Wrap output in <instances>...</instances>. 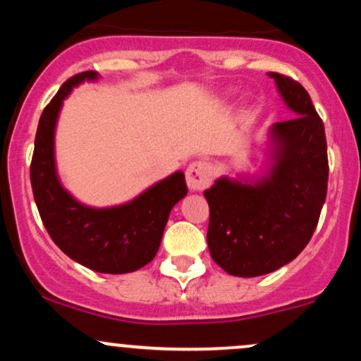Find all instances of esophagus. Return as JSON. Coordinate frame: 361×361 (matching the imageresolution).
<instances>
[{
  "instance_id": "34e87169",
  "label": "esophagus",
  "mask_w": 361,
  "mask_h": 361,
  "mask_svg": "<svg viewBox=\"0 0 361 361\" xmlns=\"http://www.w3.org/2000/svg\"><path fill=\"white\" fill-rule=\"evenodd\" d=\"M214 171L210 163L207 161H193L188 168H186V183L188 188L193 192H200L205 190L207 186L212 183Z\"/></svg>"
}]
</instances>
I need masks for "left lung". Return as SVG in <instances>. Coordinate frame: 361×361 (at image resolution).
I'll return each instance as SVG.
<instances>
[{
  "instance_id": "obj_1",
  "label": "left lung",
  "mask_w": 361,
  "mask_h": 361,
  "mask_svg": "<svg viewBox=\"0 0 361 361\" xmlns=\"http://www.w3.org/2000/svg\"><path fill=\"white\" fill-rule=\"evenodd\" d=\"M297 115L273 126L276 164L258 185L221 178L205 190L210 256L234 276H259L300 255L316 231L327 193L324 123L309 93L293 78L270 73Z\"/></svg>"
}]
</instances>
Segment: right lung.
<instances>
[{"label": "right lung", "mask_w": 361, "mask_h": 361, "mask_svg": "<svg viewBox=\"0 0 361 361\" xmlns=\"http://www.w3.org/2000/svg\"><path fill=\"white\" fill-rule=\"evenodd\" d=\"M85 80H97V73H78L64 81L40 115L30 164L32 192L49 235L69 258L100 273L135 271L154 259L169 212L188 192L185 175L178 171L115 209H88L62 190L54 168V127L62 100Z\"/></svg>", "instance_id": "1"}]
</instances>
